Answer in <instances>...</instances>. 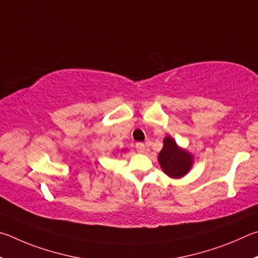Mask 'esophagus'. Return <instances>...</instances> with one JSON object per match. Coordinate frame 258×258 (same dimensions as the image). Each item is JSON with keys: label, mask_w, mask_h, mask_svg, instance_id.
Returning a JSON list of instances; mask_svg holds the SVG:
<instances>
[{"label": "esophagus", "mask_w": 258, "mask_h": 258, "mask_svg": "<svg viewBox=\"0 0 258 258\" xmlns=\"http://www.w3.org/2000/svg\"><path fill=\"white\" fill-rule=\"evenodd\" d=\"M136 150L139 153H145V145L143 143H137L136 144Z\"/></svg>", "instance_id": "obj_1"}]
</instances>
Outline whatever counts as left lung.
<instances>
[{"mask_svg":"<svg viewBox=\"0 0 258 258\" xmlns=\"http://www.w3.org/2000/svg\"><path fill=\"white\" fill-rule=\"evenodd\" d=\"M159 163L163 172L170 178H182L190 171L194 157L186 150L179 147L174 139L165 137L163 148L159 153Z\"/></svg>","mask_w":258,"mask_h":258,"instance_id":"obj_1","label":"left lung"}]
</instances>
